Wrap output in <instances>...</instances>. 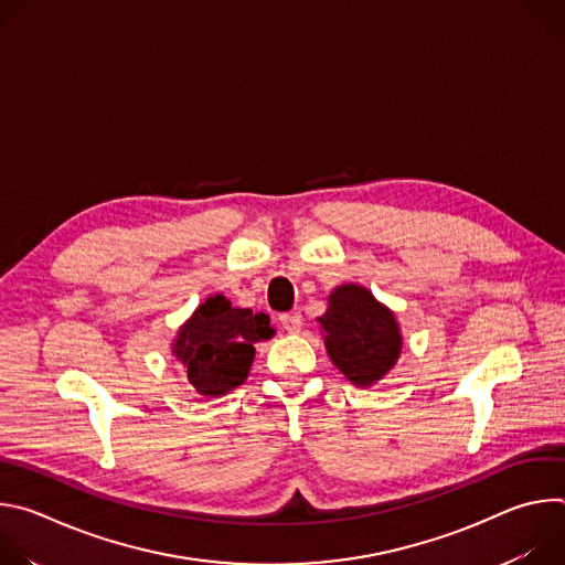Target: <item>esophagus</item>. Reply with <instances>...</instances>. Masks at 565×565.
<instances>
[{
	"mask_svg": "<svg viewBox=\"0 0 565 565\" xmlns=\"http://www.w3.org/2000/svg\"><path fill=\"white\" fill-rule=\"evenodd\" d=\"M279 321H281V327H284V331L286 333H290V335H297L299 331H301V312H284L281 317H279Z\"/></svg>",
	"mask_w": 565,
	"mask_h": 565,
	"instance_id": "34e87169",
	"label": "esophagus"
}]
</instances>
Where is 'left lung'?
Listing matches in <instances>:
<instances>
[{"label": "left lung", "instance_id": "obj_1", "mask_svg": "<svg viewBox=\"0 0 565 565\" xmlns=\"http://www.w3.org/2000/svg\"><path fill=\"white\" fill-rule=\"evenodd\" d=\"M317 321L331 362L355 386H371L395 366L402 351L395 315L364 286H338Z\"/></svg>", "mask_w": 565, "mask_h": 565}]
</instances>
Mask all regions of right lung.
<instances>
[{"label": "right lung", "mask_w": 565, "mask_h": 565, "mask_svg": "<svg viewBox=\"0 0 565 565\" xmlns=\"http://www.w3.org/2000/svg\"><path fill=\"white\" fill-rule=\"evenodd\" d=\"M273 335L268 315L234 308L223 295H212L179 329L172 353L201 395L218 397L246 382L255 344Z\"/></svg>", "instance_id": "1"}]
</instances>
